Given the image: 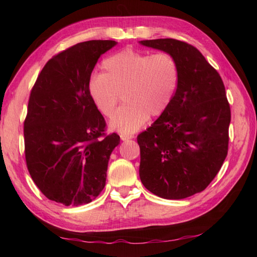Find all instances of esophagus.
Listing matches in <instances>:
<instances>
[{"label":"esophagus","mask_w":257,"mask_h":257,"mask_svg":"<svg viewBox=\"0 0 257 257\" xmlns=\"http://www.w3.org/2000/svg\"><path fill=\"white\" fill-rule=\"evenodd\" d=\"M120 138H121V140L125 141V140L132 139L133 136H132V135H124V134H121V135H120Z\"/></svg>","instance_id":"1"}]
</instances>
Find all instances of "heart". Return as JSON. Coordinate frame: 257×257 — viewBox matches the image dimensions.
Segmentation results:
<instances>
[{
  "mask_svg": "<svg viewBox=\"0 0 257 257\" xmlns=\"http://www.w3.org/2000/svg\"><path fill=\"white\" fill-rule=\"evenodd\" d=\"M102 69L90 77L89 95L98 111L109 118L123 92L125 103L110 121V127L121 134L137 132L149 116H160L179 81L177 59L167 52L151 55L125 48L106 58Z\"/></svg>",
  "mask_w": 257,
  "mask_h": 257,
  "instance_id": "obj_1",
  "label": "heart"
}]
</instances>
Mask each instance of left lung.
Segmentation results:
<instances>
[{"mask_svg":"<svg viewBox=\"0 0 257 257\" xmlns=\"http://www.w3.org/2000/svg\"><path fill=\"white\" fill-rule=\"evenodd\" d=\"M177 59L179 81L161 116L138 135L139 176L150 192L169 200L203 191L215 178L228 150L231 108L220 74L188 43L140 41Z\"/></svg>","mask_w":257,"mask_h":257,"instance_id":"8db88e82","label":"left lung"}]
</instances>
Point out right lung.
Listing matches in <instances>:
<instances>
[{
	"label": "right lung",
	"instance_id": "add662e5",
	"mask_svg": "<svg viewBox=\"0 0 257 257\" xmlns=\"http://www.w3.org/2000/svg\"><path fill=\"white\" fill-rule=\"evenodd\" d=\"M114 41L78 43L54 55L31 90L24 120L27 170L47 199L64 205L89 203L105 188L117 134L92 102L88 84L98 58Z\"/></svg>",
	"mask_w": 257,
	"mask_h": 257
}]
</instances>
